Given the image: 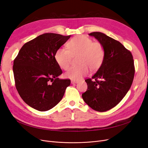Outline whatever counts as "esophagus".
Returning <instances> with one entry per match:
<instances>
[{
	"mask_svg": "<svg viewBox=\"0 0 148 148\" xmlns=\"http://www.w3.org/2000/svg\"><path fill=\"white\" fill-rule=\"evenodd\" d=\"M71 83L72 84H75V83H78V80H73V79H71Z\"/></svg>",
	"mask_w": 148,
	"mask_h": 148,
	"instance_id": "obj_1",
	"label": "esophagus"
}]
</instances>
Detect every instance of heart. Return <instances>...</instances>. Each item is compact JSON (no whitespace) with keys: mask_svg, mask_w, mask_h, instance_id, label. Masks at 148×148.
Here are the masks:
<instances>
[{"mask_svg":"<svg viewBox=\"0 0 148 148\" xmlns=\"http://www.w3.org/2000/svg\"><path fill=\"white\" fill-rule=\"evenodd\" d=\"M68 50L64 48L57 49L55 60L60 68L66 70L71 64V56L79 55L77 66H71L67 70L66 78L73 80L82 78L92 70H97L102 64L105 57V50L102 44L83 35H79L71 39L67 43Z\"/></svg>","mask_w":148,"mask_h":148,"instance_id":"heart-1","label":"heart"}]
</instances>
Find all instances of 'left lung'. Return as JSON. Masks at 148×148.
Masks as SVG:
<instances>
[{"instance_id":"1","label":"left lung","mask_w":148,"mask_h":148,"mask_svg":"<svg viewBox=\"0 0 148 148\" xmlns=\"http://www.w3.org/2000/svg\"><path fill=\"white\" fill-rule=\"evenodd\" d=\"M89 35L104 47L105 57L97 72L85 79L88 89L82 97L92 109L106 112L117 106L132 86L135 75L133 56L119 41L104 33L93 32Z\"/></svg>"}]
</instances>
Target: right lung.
<instances>
[{"label": "right lung", "instance_id": "add662e5", "mask_svg": "<svg viewBox=\"0 0 148 148\" xmlns=\"http://www.w3.org/2000/svg\"><path fill=\"white\" fill-rule=\"evenodd\" d=\"M71 36L44 33L22 46L13 62L15 86L21 99L33 109L47 111L63 97L70 79H60L62 73L55 60L57 49Z\"/></svg>", "mask_w": 148, "mask_h": 148}]
</instances>
